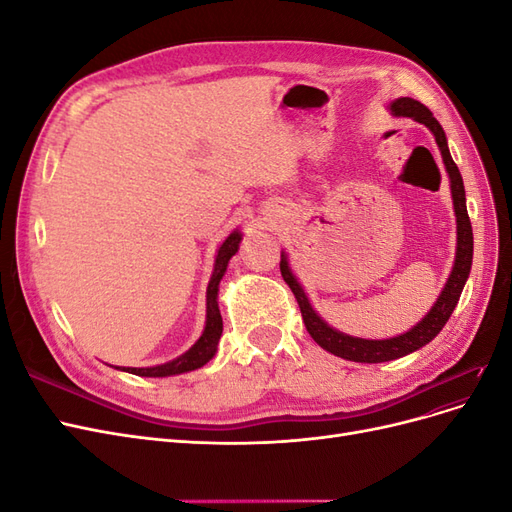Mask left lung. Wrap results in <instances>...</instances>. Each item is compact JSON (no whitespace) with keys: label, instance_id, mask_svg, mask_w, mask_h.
I'll use <instances>...</instances> for the list:
<instances>
[{"label":"left lung","instance_id":"1","mask_svg":"<svg viewBox=\"0 0 512 512\" xmlns=\"http://www.w3.org/2000/svg\"><path fill=\"white\" fill-rule=\"evenodd\" d=\"M389 111L393 117H410L429 128V132L436 136L444 168L448 173V179H451V196H453V209H455V218H457V250H455L453 271H451V275H448V280L440 292L438 301L433 303L429 312L406 333L389 337V339L352 337V335H346L342 331L333 329L329 322H324L316 314V309L312 307V303H309L303 286L297 280V275H294L290 269L288 254L282 252V260H280L282 277H284V282L290 286V290L294 292V297H297V301H299L307 333L314 337V342L320 348H324L335 356H342V359H346V361H354V363L395 361L410 352H416L418 348L427 346L431 339L442 331L448 318H451L453 309L461 297V290H463V286H466L470 269H472L474 237H472V224H470L468 207H466V190H463V179H461L459 168L453 162L451 151H448L446 134H444L442 126L438 123V119L431 115L427 106H423L421 102H416L412 98H397L395 102L389 104Z\"/></svg>","mask_w":512,"mask_h":512}]
</instances>
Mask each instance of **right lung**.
I'll list each match as a JSON object with an SVG mask.
<instances>
[{
    "mask_svg": "<svg viewBox=\"0 0 512 512\" xmlns=\"http://www.w3.org/2000/svg\"><path fill=\"white\" fill-rule=\"evenodd\" d=\"M243 235L241 230L235 228L230 235L220 243L218 254H215L213 262V273L207 286V320H205V329L203 335L196 339V344L185 350L177 359L162 363V365H153V367H115L121 371H128V374L134 376H143V378H168V376H179V374H188V371H194L198 367L207 365L215 352H218V344L222 337V314L218 307V290L220 282L228 269L230 258L239 252V243Z\"/></svg>",
    "mask_w": 512,
    "mask_h": 512,
    "instance_id": "1",
    "label": "right lung"
}]
</instances>
